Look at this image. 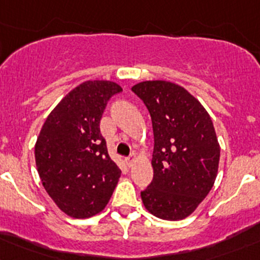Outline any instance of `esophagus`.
Returning a JSON list of instances; mask_svg holds the SVG:
<instances>
[{
	"label": "esophagus",
	"instance_id": "esophagus-1",
	"mask_svg": "<svg viewBox=\"0 0 260 260\" xmlns=\"http://www.w3.org/2000/svg\"><path fill=\"white\" fill-rule=\"evenodd\" d=\"M135 160H136V155L131 154L129 157H126V159H125V162H126L127 167H131V165L134 164V161H135Z\"/></svg>",
	"mask_w": 260,
	"mask_h": 260
}]
</instances>
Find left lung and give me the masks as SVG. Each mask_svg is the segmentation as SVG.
<instances>
[{"label":"left lung","instance_id":"8db88e82","mask_svg":"<svg viewBox=\"0 0 260 260\" xmlns=\"http://www.w3.org/2000/svg\"><path fill=\"white\" fill-rule=\"evenodd\" d=\"M131 90L148 108L154 133V178L141 191L145 209L164 220L188 218L215 183L220 145L210 115L188 90L150 80Z\"/></svg>","mask_w":260,"mask_h":260}]
</instances>
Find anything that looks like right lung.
<instances>
[{
  "label": "right lung",
  "instance_id": "add662e5",
  "mask_svg": "<svg viewBox=\"0 0 260 260\" xmlns=\"http://www.w3.org/2000/svg\"><path fill=\"white\" fill-rule=\"evenodd\" d=\"M121 91L108 80L80 84L50 112L35 144L42 185L71 218H90L105 209L121 175L100 134L106 104Z\"/></svg>",
  "mask_w": 260,
  "mask_h": 260
}]
</instances>
